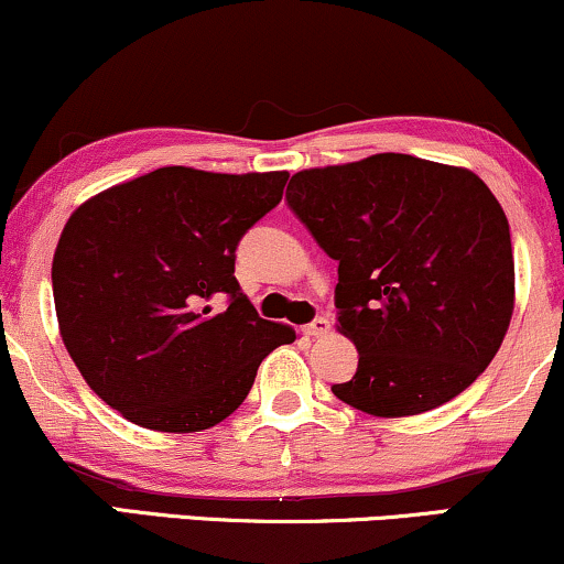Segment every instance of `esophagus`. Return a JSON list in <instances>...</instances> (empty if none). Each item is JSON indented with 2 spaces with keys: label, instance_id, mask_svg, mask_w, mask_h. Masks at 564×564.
I'll list each match as a JSON object with an SVG mask.
<instances>
[{
  "label": "esophagus",
  "instance_id": "obj_1",
  "mask_svg": "<svg viewBox=\"0 0 564 564\" xmlns=\"http://www.w3.org/2000/svg\"><path fill=\"white\" fill-rule=\"evenodd\" d=\"M304 333L312 335V338H323V335L330 333V319H327V317H315L310 325L304 327Z\"/></svg>",
  "mask_w": 564,
  "mask_h": 564
}]
</instances>
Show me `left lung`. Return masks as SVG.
Listing matches in <instances>:
<instances>
[{
    "label": "left lung",
    "mask_w": 564,
    "mask_h": 564,
    "mask_svg": "<svg viewBox=\"0 0 564 564\" xmlns=\"http://www.w3.org/2000/svg\"><path fill=\"white\" fill-rule=\"evenodd\" d=\"M289 208L338 260V330L359 367L333 393L375 416L447 403L495 359L512 317L508 218L468 169L403 153L299 171Z\"/></svg>",
    "instance_id": "obj_1"
}]
</instances>
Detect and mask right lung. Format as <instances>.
Here are the masks:
<instances>
[{
  "label": "right lung",
  "instance_id": "1",
  "mask_svg": "<svg viewBox=\"0 0 564 564\" xmlns=\"http://www.w3.org/2000/svg\"><path fill=\"white\" fill-rule=\"evenodd\" d=\"M289 174L155 169L83 203L54 252L62 340L85 382L132 424L199 432L252 390L296 333L262 319L234 275L237 247Z\"/></svg>",
  "mask_w": 564,
  "mask_h": 564
}]
</instances>
